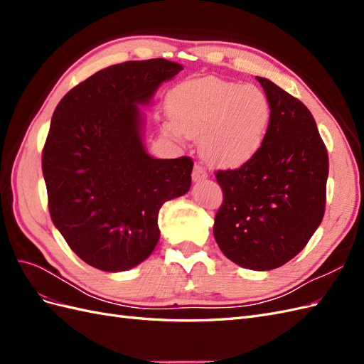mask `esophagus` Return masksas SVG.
<instances>
[{
  "instance_id": "1",
  "label": "esophagus",
  "mask_w": 364,
  "mask_h": 364,
  "mask_svg": "<svg viewBox=\"0 0 364 364\" xmlns=\"http://www.w3.org/2000/svg\"><path fill=\"white\" fill-rule=\"evenodd\" d=\"M191 176H193V181L194 182H200V181H205L208 178V173H206V170L202 167L200 164H196Z\"/></svg>"
}]
</instances>
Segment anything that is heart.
Returning a JSON list of instances; mask_svg holds the SVG:
<instances>
[{
	"label": "heart",
	"mask_w": 364,
	"mask_h": 364,
	"mask_svg": "<svg viewBox=\"0 0 364 364\" xmlns=\"http://www.w3.org/2000/svg\"><path fill=\"white\" fill-rule=\"evenodd\" d=\"M176 135L202 138V155L218 167H240L266 139L272 109L257 86L200 79L176 86L167 98Z\"/></svg>",
	"instance_id": "1"
}]
</instances>
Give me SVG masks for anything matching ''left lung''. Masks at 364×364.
<instances>
[{"label": "left lung", "instance_id": "1", "mask_svg": "<svg viewBox=\"0 0 364 364\" xmlns=\"http://www.w3.org/2000/svg\"><path fill=\"white\" fill-rule=\"evenodd\" d=\"M257 80L270 103V126L255 156L215 173L223 203L214 238L238 266L272 270L294 258L322 223L329 162L308 107L264 77Z\"/></svg>", "mask_w": 364, "mask_h": 364}]
</instances>
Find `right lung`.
<instances>
[{"instance_id": "right-lung-1", "label": "right lung", "mask_w": 364, "mask_h": 364, "mask_svg": "<svg viewBox=\"0 0 364 364\" xmlns=\"http://www.w3.org/2000/svg\"><path fill=\"white\" fill-rule=\"evenodd\" d=\"M182 70L165 59L112 65L74 86L53 114L42 150L50 215L75 255L98 270L147 259L161 206L190 190L191 158H151L139 109Z\"/></svg>"}]
</instances>
